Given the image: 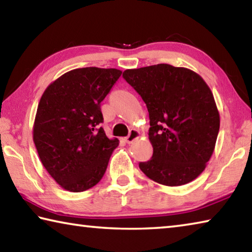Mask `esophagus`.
<instances>
[{
  "label": "esophagus",
  "mask_w": 252,
  "mask_h": 252,
  "mask_svg": "<svg viewBox=\"0 0 252 252\" xmlns=\"http://www.w3.org/2000/svg\"><path fill=\"white\" fill-rule=\"evenodd\" d=\"M139 138H140V132L135 129H131L129 132V135L126 138V142L130 144L132 142H134L135 140H138Z\"/></svg>",
  "instance_id": "34e87169"
}]
</instances>
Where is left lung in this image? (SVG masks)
Masks as SVG:
<instances>
[{"label":"left lung","instance_id":"left-lung-1","mask_svg":"<svg viewBox=\"0 0 252 252\" xmlns=\"http://www.w3.org/2000/svg\"><path fill=\"white\" fill-rule=\"evenodd\" d=\"M150 119L152 158L139 168L160 185L177 187L201 174L215 150L220 117L210 88L195 72L165 63L123 72Z\"/></svg>","mask_w":252,"mask_h":252}]
</instances>
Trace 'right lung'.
<instances>
[{
    "mask_svg": "<svg viewBox=\"0 0 252 252\" xmlns=\"http://www.w3.org/2000/svg\"><path fill=\"white\" fill-rule=\"evenodd\" d=\"M117 69L82 67L51 83L37 106L33 141L46 171L63 189L82 192L99 182L119 146L103 127L101 102L120 78Z\"/></svg>",
    "mask_w": 252,
    "mask_h": 252,
    "instance_id": "right-lung-1",
    "label": "right lung"
}]
</instances>
